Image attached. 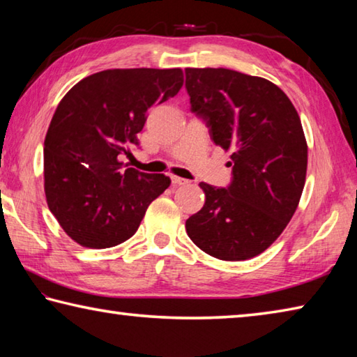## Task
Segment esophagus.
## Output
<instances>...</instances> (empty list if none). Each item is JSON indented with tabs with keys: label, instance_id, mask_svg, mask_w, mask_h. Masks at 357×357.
<instances>
[{
	"label": "esophagus",
	"instance_id": "esophagus-1",
	"mask_svg": "<svg viewBox=\"0 0 357 357\" xmlns=\"http://www.w3.org/2000/svg\"><path fill=\"white\" fill-rule=\"evenodd\" d=\"M172 183L174 185H185V184H189V179H184V178H179V176H174V174H172Z\"/></svg>",
	"mask_w": 357,
	"mask_h": 357
}]
</instances>
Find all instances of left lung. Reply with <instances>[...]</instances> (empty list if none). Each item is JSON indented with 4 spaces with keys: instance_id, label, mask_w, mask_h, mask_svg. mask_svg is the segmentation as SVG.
I'll list each match as a JSON object with an SVG mask.
<instances>
[{
    "instance_id": "obj_1",
    "label": "left lung",
    "mask_w": 357,
    "mask_h": 357,
    "mask_svg": "<svg viewBox=\"0 0 357 357\" xmlns=\"http://www.w3.org/2000/svg\"><path fill=\"white\" fill-rule=\"evenodd\" d=\"M185 89L213 142L233 151L231 183H200L206 202L185 220L187 234L214 258L257 257L280 236L304 189L299 114L277 84L231 69H185Z\"/></svg>"
}]
</instances>
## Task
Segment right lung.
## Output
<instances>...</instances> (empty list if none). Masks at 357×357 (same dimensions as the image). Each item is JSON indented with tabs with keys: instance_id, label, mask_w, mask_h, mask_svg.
<instances>
[{
	"instance_id": "right-lung-1",
	"label": "right lung",
	"mask_w": 357,
	"mask_h": 357,
	"mask_svg": "<svg viewBox=\"0 0 357 357\" xmlns=\"http://www.w3.org/2000/svg\"><path fill=\"white\" fill-rule=\"evenodd\" d=\"M181 69H108L78 82L56 107L44 142L48 208L83 247L107 249L135 234L165 174L124 168L148 110L176 96ZM128 167V165H126Z\"/></svg>"
}]
</instances>
